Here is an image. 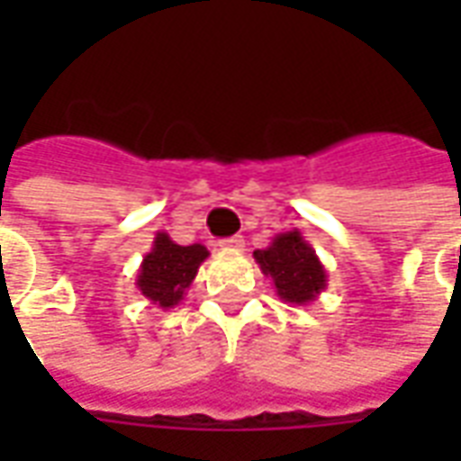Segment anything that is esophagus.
I'll list each match as a JSON object with an SVG mask.
<instances>
[{"mask_svg": "<svg viewBox=\"0 0 461 461\" xmlns=\"http://www.w3.org/2000/svg\"><path fill=\"white\" fill-rule=\"evenodd\" d=\"M220 247H221V249H227V251H241V249H244V240H241L240 234H234V237H227V240H221Z\"/></svg>", "mask_w": 461, "mask_h": 461, "instance_id": "1", "label": "esophagus"}]
</instances>
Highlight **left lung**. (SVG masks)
Returning a JSON list of instances; mask_svg holds the SVG:
<instances>
[{
  "label": "left lung",
  "instance_id": "left-lung-1",
  "mask_svg": "<svg viewBox=\"0 0 461 461\" xmlns=\"http://www.w3.org/2000/svg\"><path fill=\"white\" fill-rule=\"evenodd\" d=\"M254 259L261 274L274 281L276 296L286 303L306 306L329 286V274L319 254L299 230L276 234L269 247L254 251Z\"/></svg>",
  "mask_w": 461,
  "mask_h": 461
}]
</instances>
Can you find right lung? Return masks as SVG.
<instances>
[{
	"mask_svg": "<svg viewBox=\"0 0 461 461\" xmlns=\"http://www.w3.org/2000/svg\"><path fill=\"white\" fill-rule=\"evenodd\" d=\"M207 257H210L207 247L202 244L180 247L177 241L170 240L167 231H158L152 249L142 257L135 286L158 309H175L185 299L190 284L200 271V264Z\"/></svg>",
	"mask_w": 461,
	"mask_h": 461,
	"instance_id": "1",
	"label": "right lung"
}]
</instances>
